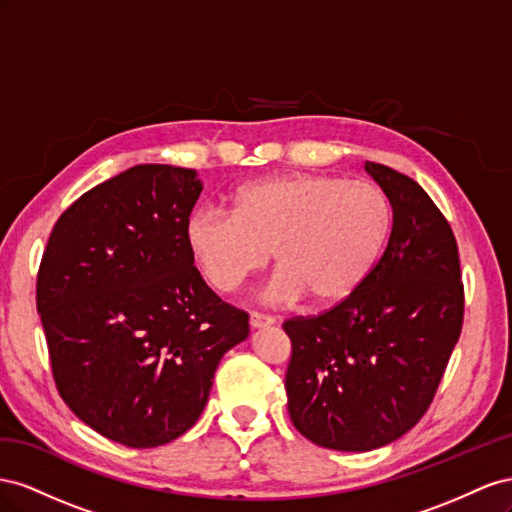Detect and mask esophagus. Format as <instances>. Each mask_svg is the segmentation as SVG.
<instances>
[{"instance_id": "obj_1", "label": "esophagus", "mask_w": 512, "mask_h": 512, "mask_svg": "<svg viewBox=\"0 0 512 512\" xmlns=\"http://www.w3.org/2000/svg\"><path fill=\"white\" fill-rule=\"evenodd\" d=\"M248 324H251V328H266V326H272V324H274V317L261 315V313L253 311L251 317H248Z\"/></svg>"}]
</instances>
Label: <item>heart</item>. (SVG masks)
I'll return each instance as SVG.
<instances>
[{"instance_id": "obj_1", "label": "heart", "mask_w": 512, "mask_h": 512, "mask_svg": "<svg viewBox=\"0 0 512 512\" xmlns=\"http://www.w3.org/2000/svg\"><path fill=\"white\" fill-rule=\"evenodd\" d=\"M390 203L371 182L319 173L274 175L240 186L231 212L197 208L186 244L203 279L229 294L270 261L264 296L285 304L309 294L315 304L347 298L371 272L390 231Z\"/></svg>"}]
</instances>
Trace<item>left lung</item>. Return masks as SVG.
I'll use <instances>...</instances> for the list:
<instances>
[{
	"mask_svg": "<svg viewBox=\"0 0 512 512\" xmlns=\"http://www.w3.org/2000/svg\"><path fill=\"white\" fill-rule=\"evenodd\" d=\"M392 206L384 255L332 309L291 317L285 375L294 427L317 446L367 452L425 416L463 326L457 240L422 186L364 163Z\"/></svg>",
	"mask_w": 512,
	"mask_h": 512,
	"instance_id": "1",
	"label": "left lung"
}]
</instances>
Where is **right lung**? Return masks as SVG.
I'll return each mask as SVG.
<instances>
[{"label":"right lung","instance_id":"add662e5","mask_svg":"<svg viewBox=\"0 0 512 512\" xmlns=\"http://www.w3.org/2000/svg\"><path fill=\"white\" fill-rule=\"evenodd\" d=\"M195 169L137 165L57 218L36 281L57 392L72 414L128 448L191 429L214 371L248 337V315L193 266L186 221Z\"/></svg>","mask_w":512,"mask_h":512}]
</instances>
